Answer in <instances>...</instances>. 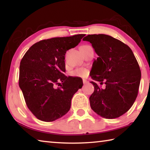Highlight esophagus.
Listing matches in <instances>:
<instances>
[{"instance_id":"34e87169","label":"esophagus","mask_w":150,"mask_h":150,"mask_svg":"<svg viewBox=\"0 0 150 150\" xmlns=\"http://www.w3.org/2000/svg\"><path fill=\"white\" fill-rule=\"evenodd\" d=\"M83 84L85 85V84H87V83H88V81L87 79H83Z\"/></svg>"}]
</instances>
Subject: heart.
Listing matches in <instances>:
<instances>
[{
  "label": "heart",
  "instance_id": "b5f03b06",
  "mask_svg": "<svg viewBox=\"0 0 150 150\" xmlns=\"http://www.w3.org/2000/svg\"><path fill=\"white\" fill-rule=\"evenodd\" d=\"M84 46H88V45H84ZM88 73H89L88 69H86V68H84V67H81V68H77V69H76L75 70L73 71L72 72V75L77 77L85 78L86 77H87L88 75Z\"/></svg>",
  "mask_w": 150,
  "mask_h": 150
}]
</instances>
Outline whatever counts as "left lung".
<instances>
[{
	"instance_id": "obj_1",
	"label": "left lung",
	"mask_w": 150,
	"mask_h": 150,
	"mask_svg": "<svg viewBox=\"0 0 150 150\" xmlns=\"http://www.w3.org/2000/svg\"><path fill=\"white\" fill-rule=\"evenodd\" d=\"M98 57L94 61L91 77L103 85L91 82L95 91L89 98L94 112L103 118L113 119L126 113L138 96L141 71L132 51L120 40L105 34L87 35Z\"/></svg>"
}]
</instances>
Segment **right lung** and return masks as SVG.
I'll list each match as a JSON object with an SVG mask.
<instances>
[{
	"mask_svg": "<svg viewBox=\"0 0 150 150\" xmlns=\"http://www.w3.org/2000/svg\"><path fill=\"white\" fill-rule=\"evenodd\" d=\"M85 35L41 40L22 57L19 87L28 108L39 120L52 122L65 115L73 95L82 87L83 81L64 75V60L66 52L77 46Z\"/></svg>",
	"mask_w": 150,
	"mask_h": 150,
	"instance_id": "obj_1",
	"label": "right lung"
}]
</instances>
